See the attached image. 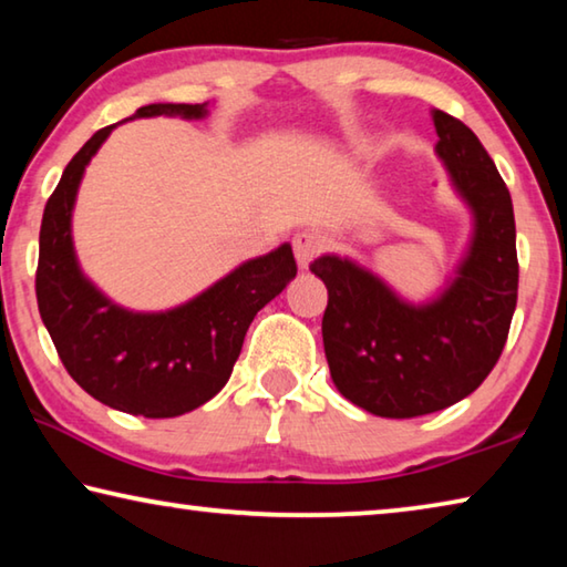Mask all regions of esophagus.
<instances>
[{
	"instance_id": "34e87169",
	"label": "esophagus",
	"mask_w": 567,
	"mask_h": 567,
	"mask_svg": "<svg viewBox=\"0 0 567 567\" xmlns=\"http://www.w3.org/2000/svg\"><path fill=\"white\" fill-rule=\"evenodd\" d=\"M292 247H295L297 267H300V270H307L322 249V235L315 233V229H305V233H300L292 239Z\"/></svg>"
}]
</instances>
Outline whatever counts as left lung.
<instances>
[{"label": "left lung", "mask_w": 567, "mask_h": 567, "mask_svg": "<svg viewBox=\"0 0 567 567\" xmlns=\"http://www.w3.org/2000/svg\"><path fill=\"white\" fill-rule=\"evenodd\" d=\"M430 114L435 155L473 223L453 275L412 302L352 257L328 252L310 265L328 287L330 378L378 417L427 415L477 390L501 358L517 302L511 192L473 130L440 110Z\"/></svg>", "instance_id": "left-lung-1"}]
</instances>
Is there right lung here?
Segmentation results:
<instances>
[{"instance_id": "obj_1", "label": "right lung", "mask_w": 567, "mask_h": 567, "mask_svg": "<svg viewBox=\"0 0 567 567\" xmlns=\"http://www.w3.org/2000/svg\"><path fill=\"white\" fill-rule=\"evenodd\" d=\"M207 114L209 102H159L122 122ZM117 124L92 134L44 207L37 302L60 360L84 392L130 415L177 417L227 385L249 322L295 280L297 265L290 243H282L237 265L192 300L157 312L130 310L104 295L76 257L72 215L84 169Z\"/></svg>"}]
</instances>
